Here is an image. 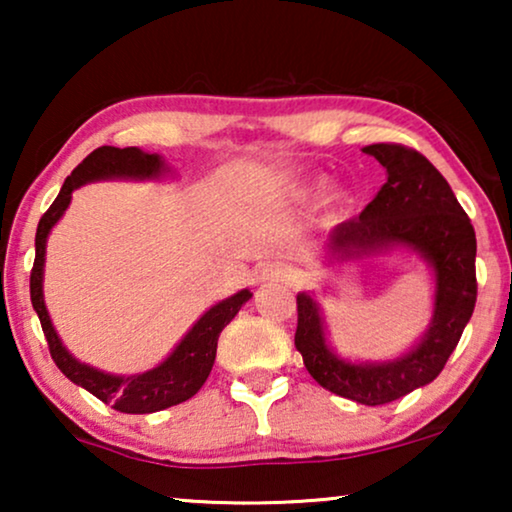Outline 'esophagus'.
I'll return each instance as SVG.
<instances>
[{
  "instance_id": "34e87169",
  "label": "esophagus",
  "mask_w": 512,
  "mask_h": 512,
  "mask_svg": "<svg viewBox=\"0 0 512 512\" xmlns=\"http://www.w3.org/2000/svg\"><path fill=\"white\" fill-rule=\"evenodd\" d=\"M261 279L263 282H279V279L286 282V279H293V272L282 263H272V265H265L261 270Z\"/></svg>"
}]
</instances>
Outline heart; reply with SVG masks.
Masks as SVG:
<instances>
[{
    "mask_svg": "<svg viewBox=\"0 0 512 512\" xmlns=\"http://www.w3.org/2000/svg\"><path fill=\"white\" fill-rule=\"evenodd\" d=\"M326 188V179L324 177H317V179H312V181H307V186H305V195H317V193H321ZM333 202L335 205H345L347 202V198L342 193H335L333 195Z\"/></svg>",
    "mask_w": 512,
    "mask_h": 512,
    "instance_id": "b5f03b06",
    "label": "heart"
}]
</instances>
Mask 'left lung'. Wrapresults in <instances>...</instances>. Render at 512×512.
<instances>
[{"label":"left lung","instance_id":"left-lung-1","mask_svg":"<svg viewBox=\"0 0 512 512\" xmlns=\"http://www.w3.org/2000/svg\"><path fill=\"white\" fill-rule=\"evenodd\" d=\"M387 170L373 202L328 235L333 261L373 256L394 247L412 249L436 277L433 319L410 352L384 363H352L328 347L317 300L298 293L296 349L321 387L363 405H384L440 375L471 319L475 282V230L443 174L422 153L403 144L363 149Z\"/></svg>","mask_w":512,"mask_h":512}]
</instances>
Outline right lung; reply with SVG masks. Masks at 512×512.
I'll return each instance as SVG.
<instances>
[{
  "label": "right lung",
  "instance_id": "add662e5",
  "mask_svg": "<svg viewBox=\"0 0 512 512\" xmlns=\"http://www.w3.org/2000/svg\"><path fill=\"white\" fill-rule=\"evenodd\" d=\"M165 172V160L158 153H146L137 149V146H128V149L100 146V149H95L90 156L83 158V163L76 165L74 172L65 179L58 198L53 200V205L41 216L37 237H34L37 256H34L30 275V298L34 312L39 314L41 328H44L48 342V352H51L55 366L74 384H79V387L100 398L102 403L111 405L118 412H128V415H149V412L172 408V405L184 403L198 394L209 373H212L216 359V342H219L221 331L233 321L235 314L240 312V307L251 298V291L242 289L235 296L209 307L195 321L191 331L184 335V340L174 347V352L163 363H158L156 368L130 377L109 375L76 361L67 352L65 345H62L58 333H55L44 303L46 240L51 228L62 219L69 202H72V193L79 186L100 179H158Z\"/></svg>",
  "mask_w": 512,
  "mask_h": 512
}]
</instances>
